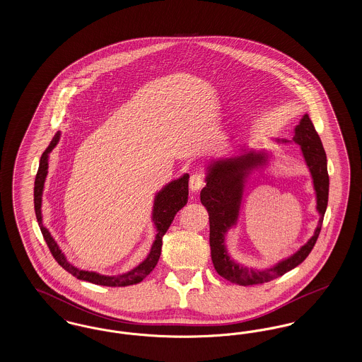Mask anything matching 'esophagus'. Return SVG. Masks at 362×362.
<instances>
[{"label":"esophagus","mask_w":362,"mask_h":362,"mask_svg":"<svg viewBox=\"0 0 362 362\" xmlns=\"http://www.w3.org/2000/svg\"><path fill=\"white\" fill-rule=\"evenodd\" d=\"M205 186V176L202 173H195L189 177V189L198 191Z\"/></svg>","instance_id":"obj_1"}]
</instances>
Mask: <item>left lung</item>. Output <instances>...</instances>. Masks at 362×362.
<instances>
[{"mask_svg": "<svg viewBox=\"0 0 362 362\" xmlns=\"http://www.w3.org/2000/svg\"><path fill=\"white\" fill-rule=\"evenodd\" d=\"M293 141L300 145L310 168L317 199L316 209L320 218L313 236L307 244L291 258L276 263L274 267L267 270H254L236 263L229 258L224 244L225 233L238 221L244 179L248 170L262 165L266 161L264 156L250 152L233 158L214 161L207 167L206 186L201 191V202L209 213L211 260L216 272L226 281L243 286L270 282L304 262L319 238L328 202L327 157L320 137L307 114L303 117L300 124L296 126Z\"/></svg>", "mask_w": 362, "mask_h": 362, "instance_id": "8db88e82", "label": "left lung"}]
</instances>
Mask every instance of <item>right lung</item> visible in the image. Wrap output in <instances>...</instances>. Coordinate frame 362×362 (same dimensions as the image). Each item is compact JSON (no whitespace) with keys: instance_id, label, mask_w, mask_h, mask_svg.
<instances>
[{"instance_id":"right-lung-1","label":"right lung","mask_w":362,"mask_h":362,"mask_svg":"<svg viewBox=\"0 0 362 362\" xmlns=\"http://www.w3.org/2000/svg\"><path fill=\"white\" fill-rule=\"evenodd\" d=\"M58 139H59V133H57L55 137L52 138L50 145L47 146V149L43 152V155L40 157L39 168H37V173H36V177H35L34 187V205L36 220H37V224H39V228L42 230L43 239L47 243V247H49L52 257L58 262V264L61 267H64L66 272H69L71 276H76L77 279L90 282V284L103 285V286H129V285H134V284L141 282L145 276H149L151 272L155 269L156 264L160 259V255H161L163 236L168 230L170 225L173 224L176 213L182 207L186 206V204H187V199H189V175L186 173L180 179L173 180L156 195L153 218L152 220H153L156 228H157V235H156V240L153 245H152V250H151L148 258L145 259L141 264H138L137 267L133 269L132 272L118 276H100V274L93 273V272L78 270L77 267H74L66 260L65 255L59 250L58 244L52 239L50 232L43 226V223H42V210H40V207H42L43 185H45V179H46L47 168H49V161L47 160H49V153L57 145Z\"/></svg>"}]
</instances>
